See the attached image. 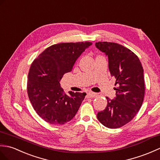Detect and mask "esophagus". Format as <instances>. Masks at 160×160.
<instances>
[{
  "instance_id": "1",
  "label": "esophagus",
  "mask_w": 160,
  "mask_h": 160,
  "mask_svg": "<svg viewBox=\"0 0 160 160\" xmlns=\"http://www.w3.org/2000/svg\"><path fill=\"white\" fill-rule=\"evenodd\" d=\"M88 97V98H94L97 96V93H94V92H89V93H88L87 94Z\"/></svg>"
}]
</instances>
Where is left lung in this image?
<instances>
[{
  "instance_id": "8db88e82",
  "label": "left lung",
  "mask_w": 160,
  "mask_h": 160,
  "mask_svg": "<svg viewBox=\"0 0 160 160\" xmlns=\"http://www.w3.org/2000/svg\"><path fill=\"white\" fill-rule=\"evenodd\" d=\"M96 47L108 57L109 70L116 78L115 99L106 97L108 105L98 112L105 127L119 128L130 122L140 109L144 97V70L138 56L129 48L113 42H96Z\"/></svg>"
}]
</instances>
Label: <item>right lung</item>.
Masks as SVG:
<instances>
[{
	"label": "right lung",
	"instance_id": "right-lung-1",
	"mask_svg": "<svg viewBox=\"0 0 160 160\" xmlns=\"http://www.w3.org/2000/svg\"><path fill=\"white\" fill-rule=\"evenodd\" d=\"M90 42H68L46 48L31 63L27 93L34 110L46 122L61 125L72 120L86 93L69 92L66 94L59 81L69 72Z\"/></svg>",
	"mask_w": 160,
	"mask_h": 160
}]
</instances>
